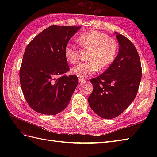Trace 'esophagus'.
<instances>
[{"label":"esophagus","mask_w":157,"mask_h":157,"mask_svg":"<svg viewBox=\"0 0 157 157\" xmlns=\"http://www.w3.org/2000/svg\"><path fill=\"white\" fill-rule=\"evenodd\" d=\"M78 81H79V83L84 82L85 81V78H78Z\"/></svg>","instance_id":"esophagus-1"}]
</instances>
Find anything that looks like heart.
<instances>
[{
	"instance_id": "1",
	"label": "heart",
	"mask_w": 157,
	"mask_h": 157,
	"mask_svg": "<svg viewBox=\"0 0 157 157\" xmlns=\"http://www.w3.org/2000/svg\"><path fill=\"white\" fill-rule=\"evenodd\" d=\"M78 41L83 48L90 50L87 58L89 62L79 63L71 69L72 73L79 78L94 74L99 68L104 69L108 67L117 55V42L101 32L92 30L86 32L79 36ZM64 53L67 61L71 64H75L79 61V51L72 43L66 44Z\"/></svg>"
}]
</instances>
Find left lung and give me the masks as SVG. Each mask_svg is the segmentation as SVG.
<instances>
[{"mask_svg":"<svg viewBox=\"0 0 157 157\" xmlns=\"http://www.w3.org/2000/svg\"><path fill=\"white\" fill-rule=\"evenodd\" d=\"M118 54L106 71L92 78L93 91L88 103L96 114L104 119L121 115L134 101L142 78L140 59L134 45L124 36L115 32Z\"/></svg>","mask_w":157,"mask_h":157,"instance_id":"8db88e82","label":"left lung"}]
</instances>
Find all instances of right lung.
Instances as JSON below:
<instances>
[{"label": "right lung", "instance_id": "1", "mask_svg": "<svg viewBox=\"0 0 157 157\" xmlns=\"http://www.w3.org/2000/svg\"><path fill=\"white\" fill-rule=\"evenodd\" d=\"M80 26L51 25L28 44L19 79L29 106L44 115H56L68 105L78 86V77L62 75L69 67L64 49Z\"/></svg>", "mask_w": 157, "mask_h": 157}]
</instances>
